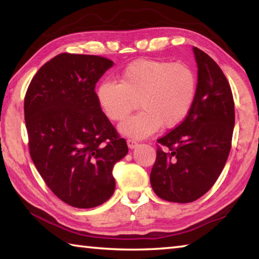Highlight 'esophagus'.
<instances>
[{"instance_id": "1", "label": "esophagus", "mask_w": 259, "mask_h": 259, "mask_svg": "<svg viewBox=\"0 0 259 259\" xmlns=\"http://www.w3.org/2000/svg\"><path fill=\"white\" fill-rule=\"evenodd\" d=\"M126 144H128V147L130 148V150H134V148L138 146V143L134 139H128V140H126Z\"/></svg>"}]
</instances>
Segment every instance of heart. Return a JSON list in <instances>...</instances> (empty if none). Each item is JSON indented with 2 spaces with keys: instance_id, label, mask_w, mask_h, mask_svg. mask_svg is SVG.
<instances>
[{
  "instance_id": "heart-1",
  "label": "heart",
  "mask_w": 259,
  "mask_h": 259,
  "mask_svg": "<svg viewBox=\"0 0 259 259\" xmlns=\"http://www.w3.org/2000/svg\"><path fill=\"white\" fill-rule=\"evenodd\" d=\"M196 75L185 64L138 59L120 74V83L104 80L97 88L100 108L109 120L122 121L138 100L142 111L122 122L120 133L143 139L163 128H174L185 119L194 103Z\"/></svg>"
}]
</instances>
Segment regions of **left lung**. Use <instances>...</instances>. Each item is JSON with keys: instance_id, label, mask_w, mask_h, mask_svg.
Segmentation results:
<instances>
[{"instance_id": "1", "label": "left lung", "mask_w": 259, "mask_h": 259, "mask_svg": "<svg viewBox=\"0 0 259 259\" xmlns=\"http://www.w3.org/2000/svg\"><path fill=\"white\" fill-rule=\"evenodd\" d=\"M198 84L192 107L181 124L157 139L160 145L151 171L159 198L188 203L205 194L224 169L235 123L231 87L221 67L198 48Z\"/></svg>"}]
</instances>
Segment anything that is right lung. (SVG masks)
<instances>
[{
    "label": "right lung",
    "mask_w": 259,
    "mask_h": 259,
    "mask_svg": "<svg viewBox=\"0 0 259 259\" xmlns=\"http://www.w3.org/2000/svg\"><path fill=\"white\" fill-rule=\"evenodd\" d=\"M113 65L99 56L60 54L38 69L25 96L30 157L57 198L75 208L111 198L113 166L128 153L95 93Z\"/></svg>",
    "instance_id": "right-lung-1"
}]
</instances>
